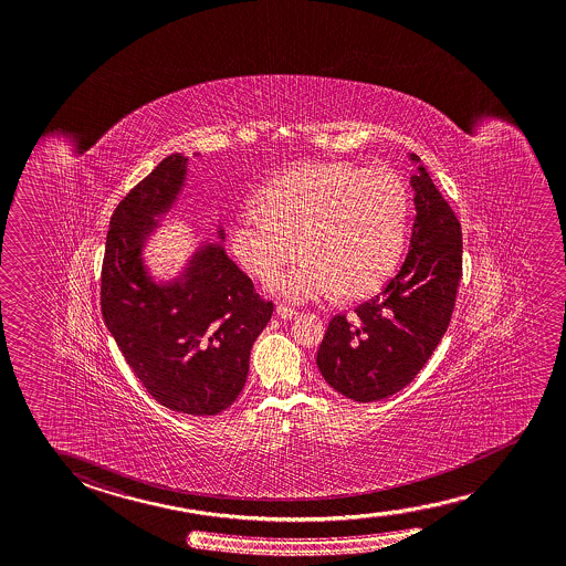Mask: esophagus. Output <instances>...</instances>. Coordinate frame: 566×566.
<instances>
[{
    "label": "esophagus",
    "instance_id": "1",
    "mask_svg": "<svg viewBox=\"0 0 566 566\" xmlns=\"http://www.w3.org/2000/svg\"><path fill=\"white\" fill-rule=\"evenodd\" d=\"M276 314H279V317H282V319H294L297 312L294 307L282 306V304H279V306H276Z\"/></svg>",
    "mask_w": 566,
    "mask_h": 566
}]
</instances>
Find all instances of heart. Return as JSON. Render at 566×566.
<instances>
[{
	"label": "heart",
	"instance_id": "obj_1",
	"mask_svg": "<svg viewBox=\"0 0 566 566\" xmlns=\"http://www.w3.org/2000/svg\"><path fill=\"white\" fill-rule=\"evenodd\" d=\"M408 189L387 167L345 161L302 164L256 195V211L231 224V249L254 279L270 280L297 252L306 259L272 280L270 292L290 302L369 294L399 262L407 239ZM301 249H296V242Z\"/></svg>",
	"mask_w": 566,
	"mask_h": 566
}]
</instances>
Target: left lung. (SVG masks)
<instances>
[{"label":"left lung","instance_id":"1","mask_svg":"<svg viewBox=\"0 0 566 566\" xmlns=\"http://www.w3.org/2000/svg\"><path fill=\"white\" fill-rule=\"evenodd\" d=\"M410 161L420 158L410 154ZM415 224L395 279L355 315H335L317 349L325 382L357 402L387 399L417 377L444 337L462 279V227L424 166L410 177Z\"/></svg>","mask_w":566,"mask_h":566}]
</instances>
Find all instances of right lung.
<instances>
[{"instance_id": "obj_1", "label": "right lung", "mask_w": 566, "mask_h": 566, "mask_svg": "<svg viewBox=\"0 0 566 566\" xmlns=\"http://www.w3.org/2000/svg\"><path fill=\"white\" fill-rule=\"evenodd\" d=\"M187 158L171 154L112 214L101 280L104 322L139 382L159 405L193 417L231 407L251 349L274 310L221 244L195 251L181 276L158 284L142 251L186 186ZM219 239H224L219 229Z\"/></svg>"}]
</instances>
